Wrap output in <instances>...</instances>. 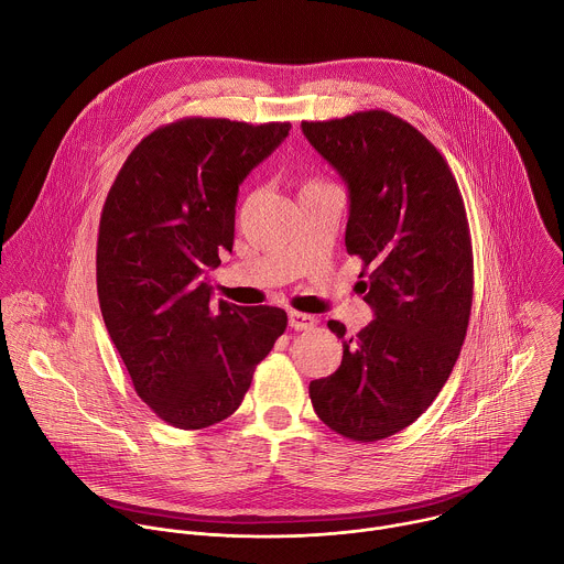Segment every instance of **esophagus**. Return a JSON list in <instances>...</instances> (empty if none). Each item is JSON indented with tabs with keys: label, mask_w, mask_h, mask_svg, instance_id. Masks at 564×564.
Returning <instances> with one entry per match:
<instances>
[{
	"label": "esophagus",
	"mask_w": 564,
	"mask_h": 564,
	"mask_svg": "<svg viewBox=\"0 0 564 564\" xmlns=\"http://www.w3.org/2000/svg\"><path fill=\"white\" fill-rule=\"evenodd\" d=\"M316 324H318V321H316V316H312V314L296 312V310L290 312V326H292L294 330H310V328H314Z\"/></svg>",
	"instance_id": "obj_1"
}]
</instances>
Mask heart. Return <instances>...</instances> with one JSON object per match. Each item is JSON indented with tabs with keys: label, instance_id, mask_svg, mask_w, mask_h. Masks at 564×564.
I'll return each mask as SVG.
<instances>
[{
	"label": "heart",
	"instance_id": "heart-1",
	"mask_svg": "<svg viewBox=\"0 0 564 564\" xmlns=\"http://www.w3.org/2000/svg\"><path fill=\"white\" fill-rule=\"evenodd\" d=\"M307 185H316V183H307Z\"/></svg>",
	"mask_w": 564,
	"mask_h": 564
}]
</instances>
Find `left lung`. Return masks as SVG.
<instances>
[{"label":"left lung","instance_id":"1","mask_svg":"<svg viewBox=\"0 0 564 564\" xmlns=\"http://www.w3.org/2000/svg\"><path fill=\"white\" fill-rule=\"evenodd\" d=\"M301 129L348 185L346 250L364 261L375 312L357 337L328 321L344 359L310 399L335 433L377 442L433 404L459 357L473 303L466 209L446 160L406 120L377 109Z\"/></svg>","mask_w":564,"mask_h":564}]
</instances>
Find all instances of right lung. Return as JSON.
<instances>
[{"instance_id":"1","label":"right lung","mask_w":564,"mask_h":564,"mask_svg":"<svg viewBox=\"0 0 564 564\" xmlns=\"http://www.w3.org/2000/svg\"><path fill=\"white\" fill-rule=\"evenodd\" d=\"M290 122L183 118L140 140L100 216L98 299L133 388L185 431L227 420L285 333L270 305L212 303L207 268L231 252L238 185Z\"/></svg>"}]
</instances>
